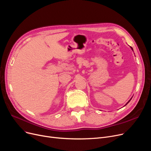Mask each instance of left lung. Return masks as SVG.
<instances>
[{
  "label": "left lung",
  "mask_w": 151,
  "mask_h": 151,
  "mask_svg": "<svg viewBox=\"0 0 151 151\" xmlns=\"http://www.w3.org/2000/svg\"><path fill=\"white\" fill-rule=\"evenodd\" d=\"M131 47V49H132V50H133V48H132V47ZM132 99V98H131V99H129V101H128V102H127V104H125V105H124V106H127V104H128V103H129V101H131V99Z\"/></svg>",
  "instance_id": "1"
}]
</instances>
